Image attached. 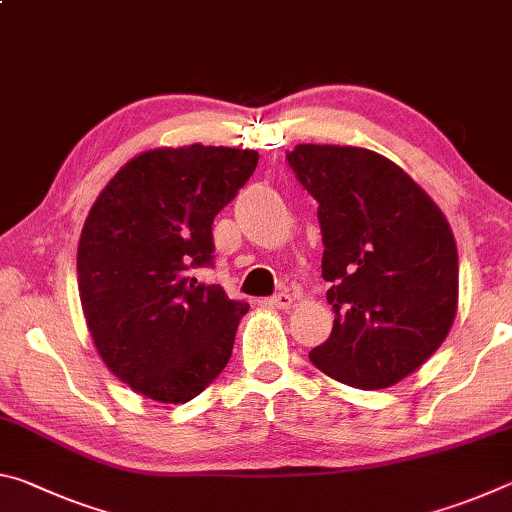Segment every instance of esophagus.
Instances as JSON below:
<instances>
[{"label": "esophagus", "instance_id": "esophagus-1", "mask_svg": "<svg viewBox=\"0 0 512 512\" xmlns=\"http://www.w3.org/2000/svg\"><path fill=\"white\" fill-rule=\"evenodd\" d=\"M266 305L275 307V309H289L293 305V298L289 296V293H277V296L266 300Z\"/></svg>", "mask_w": 512, "mask_h": 512}]
</instances>
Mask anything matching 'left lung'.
<instances>
[{
    "label": "left lung",
    "mask_w": 512,
    "mask_h": 512,
    "mask_svg": "<svg viewBox=\"0 0 512 512\" xmlns=\"http://www.w3.org/2000/svg\"><path fill=\"white\" fill-rule=\"evenodd\" d=\"M287 160L318 203L323 280L332 284V334L309 359L341 384L395 386L454 325V232L431 196L381 153L298 144Z\"/></svg>",
    "instance_id": "8db88e82"
}]
</instances>
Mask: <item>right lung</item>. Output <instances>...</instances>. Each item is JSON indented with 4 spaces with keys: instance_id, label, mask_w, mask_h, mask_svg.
I'll return each instance as SVG.
<instances>
[{
    "instance_id": "right-lung-1",
    "label": "right lung",
    "mask_w": 512,
    "mask_h": 512,
    "mask_svg": "<svg viewBox=\"0 0 512 512\" xmlns=\"http://www.w3.org/2000/svg\"><path fill=\"white\" fill-rule=\"evenodd\" d=\"M257 160L230 146H158L90 207L76 253L85 325L112 375L149 400L189 402L228 366L248 302L194 271L212 262L214 216Z\"/></svg>"
}]
</instances>
